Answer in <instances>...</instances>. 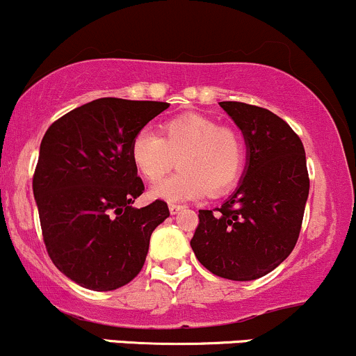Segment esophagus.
Instances as JSON below:
<instances>
[{
    "mask_svg": "<svg viewBox=\"0 0 356 356\" xmlns=\"http://www.w3.org/2000/svg\"><path fill=\"white\" fill-rule=\"evenodd\" d=\"M185 209V205H179V204H170V212L171 213H178L179 210Z\"/></svg>",
    "mask_w": 356,
    "mask_h": 356,
    "instance_id": "obj_1",
    "label": "esophagus"
}]
</instances>
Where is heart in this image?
<instances>
[{
    "mask_svg": "<svg viewBox=\"0 0 356 356\" xmlns=\"http://www.w3.org/2000/svg\"><path fill=\"white\" fill-rule=\"evenodd\" d=\"M177 158L180 170L152 186V195L170 202L193 200L205 192L231 188L244 168L243 136L216 118L186 113L166 120L161 136L140 129L131 140V159L147 181H158Z\"/></svg>",
    "mask_w": 356,
    "mask_h": 356,
    "instance_id": "obj_1",
    "label": "heart"
}]
</instances>
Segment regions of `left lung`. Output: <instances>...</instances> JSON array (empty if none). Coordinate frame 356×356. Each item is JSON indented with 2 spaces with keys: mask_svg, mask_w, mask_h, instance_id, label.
<instances>
[{
  "mask_svg": "<svg viewBox=\"0 0 356 356\" xmlns=\"http://www.w3.org/2000/svg\"><path fill=\"white\" fill-rule=\"evenodd\" d=\"M220 106L243 132L246 175L213 210H198L190 246L210 273L248 282L277 268L299 239L309 173L300 137L270 110L241 102Z\"/></svg>",
  "mask_w": 356,
  "mask_h": 356,
  "instance_id": "1",
  "label": "left lung"
}]
</instances>
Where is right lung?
Masks as SVG:
<instances>
[{"label": "right lung", "mask_w": 356, "mask_h": 356, "mask_svg": "<svg viewBox=\"0 0 356 356\" xmlns=\"http://www.w3.org/2000/svg\"><path fill=\"white\" fill-rule=\"evenodd\" d=\"M170 103L98 98L57 118L33 173L45 250L57 270L98 292L127 285L146 261L152 231L170 217L163 200L132 207L144 192L131 140Z\"/></svg>", "instance_id": "1"}]
</instances>
